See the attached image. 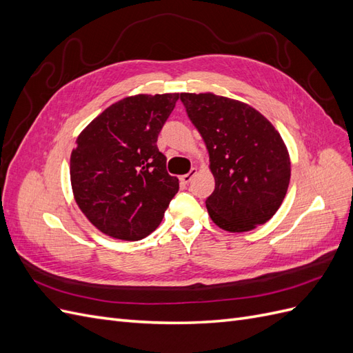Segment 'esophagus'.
Here are the masks:
<instances>
[{
    "mask_svg": "<svg viewBox=\"0 0 353 353\" xmlns=\"http://www.w3.org/2000/svg\"><path fill=\"white\" fill-rule=\"evenodd\" d=\"M196 174H197V169H196V168H193V169L190 170L188 174H185V175H181V176H179V181H181V183H183V184H188L190 181L193 179V176H194Z\"/></svg>",
    "mask_w": 353,
    "mask_h": 353,
    "instance_id": "obj_1",
    "label": "esophagus"
}]
</instances>
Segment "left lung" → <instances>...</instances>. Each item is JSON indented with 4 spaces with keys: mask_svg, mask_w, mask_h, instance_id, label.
<instances>
[{
    "mask_svg": "<svg viewBox=\"0 0 353 353\" xmlns=\"http://www.w3.org/2000/svg\"><path fill=\"white\" fill-rule=\"evenodd\" d=\"M190 121L209 152L215 190L206 199L210 219L244 232L268 222L290 183V156L280 132L263 114L213 92H181Z\"/></svg>",
    "mask_w": 353,
    "mask_h": 353,
    "instance_id": "obj_1",
    "label": "left lung"
}]
</instances>
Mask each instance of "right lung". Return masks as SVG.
<instances>
[{"label": "right lung", "instance_id": "obj_1", "mask_svg": "<svg viewBox=\"0 0 353 353\" xmlns=\"http://www.w3.org/2000/svg\"><path fill=\"white\" fill-rule=\"evenodd\" d=\"M178 92L138 94L109 105L78 135L70 154L73 197L105 236L137 241L162 222L179 181L166 170L157 137Z\"/></svg>", "mask_w": 353, "mask_h": 353}]
</instances>
